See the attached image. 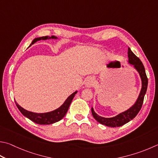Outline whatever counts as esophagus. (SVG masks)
<instances>
[{
  "instance_id": "34e87169",
  "label": "esophagus",
  "mask_w": 158,
  "mask_h": 158,
  "mask_svg": "<svg viewBox=\"0 0 158 158\" xmlns=\"http://www.w3.org/2000/svg\"><path fill=\"white\" fill-rule=\"evenodd\" d=\"M94 84V79L93 77H89L85 80V86L86 88H90L91 86H93V85Z\"/></svg>"
}]
</instances>
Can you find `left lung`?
<instances>
[{
	"mask_svg": "<svg viewBox=\"0 0 158 158\" xmlns=\"http://www.w3.org/2000/svg\"><path fill=\"white\" fill-rule=\"evenodd\" d=\"M128 64L133 65L134 69L138 73L140 79H141V90L139 92L136 102L134 103V104L132 106L127 109V110L122 112V113L113 117H104L98 115L94 112L93 107L92 106L91 111L94 118L100 124L106 126V127H119L130 122L138 114L139 111L142 108L143 101H144V97L148 86V79L147 74H146L144 65L142 64V61H140L138 57L135 55V54L131 51L130 48H128Z\"/></svg>",
	"mask_w": 158,
	"mask_h": 158,
	"instance_id": "1",
	"label": "left lung"
}]
</instances>
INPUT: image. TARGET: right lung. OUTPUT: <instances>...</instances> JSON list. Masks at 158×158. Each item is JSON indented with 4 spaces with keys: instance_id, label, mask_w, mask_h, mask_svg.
Listing matches in <instances>:
<instances>
[{
    "instance_id": "obj_1",
    "label": "right lung",
    "mask_w": 158,
    "mask_h": 158,
    "mask_svg": "<svg viewBox=\"0 0 158 158\" xmlns=\"http://www.w3.org/2000/svg\"><path fill=\"white\" fill-rule=\"evenodd\" d=\"M50 39H58V37L55 36H43V37H37V38L34 39L32 41H31V44H30V46L31 45H33L34 43L37 42L40 40H50ZM29 46V47H30ZM78 90H76L73 93H72L68 97V98L65 99V101L64 102L61 106L59 107L58 108L55 109L52 111L47 112V113H34V112L28 111L25 110L23 108H22L21 106H19L17 104L16 102L15 101L16 105L17 108H19L20 112L23 114L25 117H26L27 118L30 119L31 121L36 123L38 124H54V123L60 121V120L64 118V116L66 114L67 111L69 108L70 105L71 104L72 101L74 98V97L77 94Z\"/></svg>"
}]
</instances>
